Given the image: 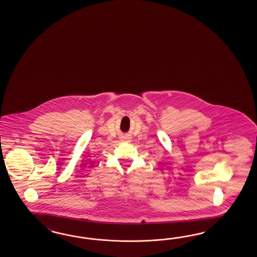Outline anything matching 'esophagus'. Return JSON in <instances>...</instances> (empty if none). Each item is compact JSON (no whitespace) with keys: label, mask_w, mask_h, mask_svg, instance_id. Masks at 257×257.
<instances>
[{"label":"esophagus","mask_w":257,"mask_h":257,"mask_svg":"<svg viewBox=\"0 0 257 257\" xmlns=\"http://www.w3.org/2000/svg\"><path fill=\"white\" fill-rule=\"evenodd\" d=\"M122 139H123V140H128V137H127V136H124Z\"/></svg>","instance_id":"1"}]
</instances>
